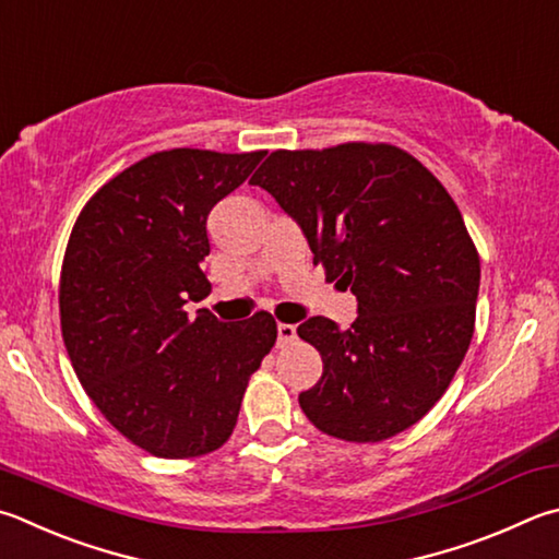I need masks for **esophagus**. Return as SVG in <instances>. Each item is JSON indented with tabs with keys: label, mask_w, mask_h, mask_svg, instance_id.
Returning a JSON list of instances; mask_svg holds the SVG:
<instances>
[{
	"label": "esophagus",
	"mask_w": 559,
	"mask_h": 559,
	"mask_svg": "<svg viewBox=\"0 0 559 559\" xmlns=\"http://www.w3.org/2000/svg\"><path fill=\"white\" fill-rule=\"evenodd\" d=\"M296 324H286V322H278V344H288L296 340Z\"/></svg>",
	"instance_id": "esophagus-1"
}]
</instances>
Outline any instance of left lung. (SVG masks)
Segmentation results:
<instances>
[{
    "instance_id": "1",
    "label": "left lung",
    "mask_w": 559,
    "mask_h": 559,
    "mask_svg": "<svg viewBox=\"0 0 559 559\" xmlns=\"http://www.w3.org/2000/svg\"><path fill=\"white\" fill-rule=\"evenodd\" d=\"M306 235L314 266L349 288V330L298 328L322 377L298 395L314 428L347 442L408 430L448 391L469 349L479 253L462 212L418 158L391 144L273 151L251 176Z\"/></svg>"
}]
</instances>
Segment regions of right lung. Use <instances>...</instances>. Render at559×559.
Here are the masks:
<instances>
[{
  "label": "right lung",
  "instance_id": "add662e5",
  "mask_svg": "<svg viewBox=\"0 0 559 559\" xmlns=\"http://www.w3.org/2000/svg\"><path fill=\"white\" fill-rule=\"evenodd\" d=\"M263 156L158 151L105 182L70 231L58 290L70 364L99 413L148 454L222 448L276 344L269 312L235 324L186 312L210 293V210Z\"/></svg>",
  "mask_w": 559,
  "mask_h": 559
}]
</instances>
